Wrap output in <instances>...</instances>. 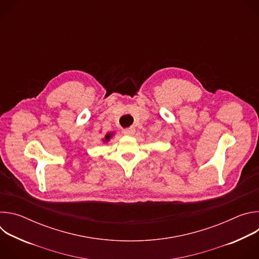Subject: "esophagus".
I'll return each mask as SVG.
<instances>
[{"label": "esophagus", "instance_id": "34e87169", "mask_svg": "<svg viewBox=\"0 0 259 259\" xmlns=\"http://www.w3.org/2000/svg\"><path fill=\"white\" fill-rule=\"evenodd\" d=\"M123 133L125 135H128V136H131V135H134L135 133V128L134 127H130V128H126L123 130Z\"/></svg>", "mask_w": 259, "mask_h": 259}]
</instances>
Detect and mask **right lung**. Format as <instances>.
<instances>
[{
    "mask_svg": "<svg viewBox=\"0 0 259 259\" xmlns=\"http://www.w3.org/2000/svg\"><path fill=\"white\" fill-rule=\"evenodd\" d=\"M114 135H115V132L114 131H110V132H107L102 138H101V140H102V142L103 143H107L110 139H112L113 137H114Z\"/></svg>",
    "mask_w": 259,
    "mask_h": 259,
    "instance_id": "right-lung-1",
    "label": "right lung"
}]
</instances>
